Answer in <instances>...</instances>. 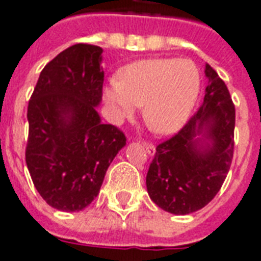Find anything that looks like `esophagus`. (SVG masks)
Listing matches in <instances>:
<instances>
[{"label": "esophagus", "mask_w": 261, "mask_h": 261, "mask_svg": "<svg viewBox=\"0 0 261 261\" xmlns=\"http://www.w3.org/2000/svg\"><path fill=\"white\" fill-rule=\"evenodd\" d=\"M142 145L145 146L146 152L149 153V155H155V145L153 144H150V142H146V141H142Z\"/></svg>", "instance_id": "esophagus-1"}]
</instances>
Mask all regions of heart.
I'll return each instance as SVG.
<instances>
[{"instance_id":"heart-1","label":"heart","mask_w":261,"mask_h":261,"mask_svg":"<svg viewBox=\"0 0 261 261\" xmlns=\"http://www.w3.org/2000/svg\"><path fill=\"white\" fill-rule=\"evenodd\" d=\"M200 90L198 67L187 59H146L125 66L103 90L117 116L131 115L144 105V119L152 131L171 134L184 124Z\"/></svg>"}]
</instances>
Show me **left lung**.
I'll use <instances>...</instances> for the list:
<instances>
[{
    "instance_id": "1",
    "label": "left lung",
    "mask_w": 261,
    "mask_h": 261,
    "mask_svg": "<svg viewBox=\"0 0 261 261\" xmlns=\"http://www.w3.org/2000/svg\"><path fill=\"white\" fill-rule=\"evenodd\" d=\"M203 103L181 130L156 146L146 190L160 209L190 214L219 192L233 156L235 106L225 83L206 65Z\"/></svg>"
}]
</instances>
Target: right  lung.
<instances>
[{"instance_id":"1","label":"right lung","mask_w":261,"mask_h":261,"mask_svg":"<svg viewBox=\"0 0 261 261\" xmlns=\"http://www.w3.org/2000/svg\"><path fill=\"white\" fill-rule=\"evenodd\" d=\"M102 48L74 44L45 65L29 101L26 165L49 206L80 212L95 199L123 131L101 123Z\"/></svg>"}]
</instances>
